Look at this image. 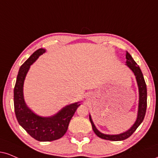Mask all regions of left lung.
<instances>
[{"label":"left lung","mask_w":158,"mask_h":158,"mask_svg":"<svg viewBox=\"0 0 158 158\" xmlns=\"http://www.w3.org/2000/svg\"><path fill=\"white\" fill-rule=\"evenodd\" d=\"M126 59V64L134 73L136 78L137 83H138V91H139V102H138V116H137L135 122L132 125V127H131L130 130L126 131V132L118 135H106L102 133V132L97 130V128H96L94 122H93V120L90 115H89V118H90V123L92 124L93 130L94 131L96 135L101 138H102V139L113 140V141H119V140H123L127 139V138H128L129 137H130L133 134V132L140 126V123L143 121L144 117H145L146 106H147V90H146V85L145 80H144L143 73H142L141 70H140L139 66L137 64L136 62H135V60L132 59V56L128 52H127Z\"/></svg>","instance_id":"1"}]
</instances>
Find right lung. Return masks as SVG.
<instances>
[{
	"instance_id": "right-lung-1",
	"label": "right lung",
	"mask_w": 158,
	"mask_h": 158,
	"mask_svg": "<svg viewBox=\"0 0 158 158\" xmlns=\"http://www.w3.org/2000/svg\"><path fill=\"white\" fill-rule=\"evenodd\" d=\"M45 52V49H38L20 66L14 88V107L19 124L32 138L39 141H52L65 134L70 121L80 104L79 102L69 104L49 117L40 116L27 107L23 97L25 78L30 66Z\"/></svg>"
}]
</instances>
